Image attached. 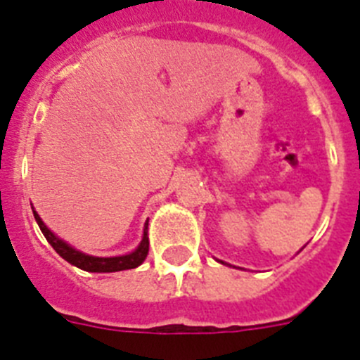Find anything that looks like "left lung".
Returning <instances> with one entry per match:
<instances>
[{
	"label": "left lung",
	"instance_id": "1",
	"mask_svg": "<svg viewBox=\"0 0 360 360\" xmlns=\"http://www.w3.org/2000/svg\"><path fill=\"white\" fill-rule=\"evenodd\" d=\"M218 262H219V259H218ZM219 263H224V262H219ZM224 265H227V263H224Z\"/></svg>",
	"mask_w": 360,
	"mask_h": 360
}]
</instances>
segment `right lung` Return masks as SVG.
I'll return each instance as SVG.
<instances>
[{"mask_svg": "<svg viewBox=\"0 0 360 360\" xmlns=\"http://www.w3.org/2000/svg\"><path fill=\"white\" fill-rule=\"evenodd\" d=\"M34 211V207H32ZM34 218H36L37 225H39L41 232L44 234L46 241L53 247L59 256L63 259L70 263V265L77 266V269L86 270V272H119V270H128V269H136L139 265L144 263V259L148 257L149 252V238H148V221L144 224V234H142V240L139 243L135 250H131L129 254H122V256H110V257H98L91 256V254H84L81 250L73 249L72 245L66 243L65 240H61L59 236H56L52 231H50L44 221L41 219V216L34 211Z\"/></svg>", "mask_w": 360, "mask_h": 360, "instance_id": "1", "label": "right lung"}]
</instances>
